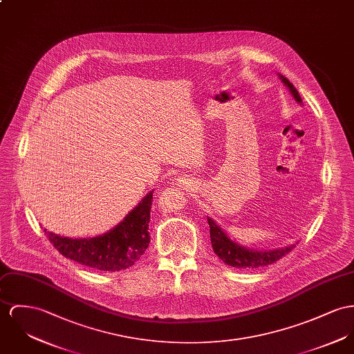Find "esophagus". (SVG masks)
<instances>
[{
    "mask_svg": "<svg viewBox=\"0 0 354 354\" xmlns=\"http://www.w3.org/2000/svg\"><path fill=\"white\" fill-rule=\"evenodd\" d=\"M180 180H182V179H179V182H180ZM182 183H183V182H182Z\"/></svg>",
    "mask_w": 354,
    "mask_h": 354,
    "instance_id": "1",
    "label": "esophagus"
}]
</instances>
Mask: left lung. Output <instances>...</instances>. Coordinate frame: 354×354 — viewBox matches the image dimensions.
<instances>
[{"label":"left lung","mask_w":354,"mask_h":354,"mask_svg":"<svg viewBox=\"0 0 354 354\" xmlns=\"http://www.w3.org/2000/svg\"><path fill=\"white\" fill-rule=\"evenodd\" d=\"M280 81L288 88L290 94L294 97V100L303 105V101L300 98L298 90L295 86L288 81L281 74H277ZM207 222L210 226V240L212 246L214 249V253L227 266L237 268V270H253L264 266L273 264L283 256H286L297 244L287 245L283 248H274V249H252L244 245L236 243L232 240L226 232L218 225L217 222L212 217H207Z\"/></svg>","instance_id":"8db88e82"}]
</instances>
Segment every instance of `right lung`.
Returning <instances> with one entry per match:
<instances>
[{"label": "right lung", "mask_w": 354, "mask_h": 354, "mask_svg": "<svg viewBox=\"0 0 354 354\" xmlns=\"http://www.w3.org/2000/svg\"><path fill=\"white\" fill-rule=\"evenodd\" d=\"M153 190L149 191L125 218L106 233L70 239L47 232L48 240L67 259L98 271H121L132 267L148 248L151 236L148 232Z\"/></svg>", "instance_id": "add662e5"}]
</instances>
